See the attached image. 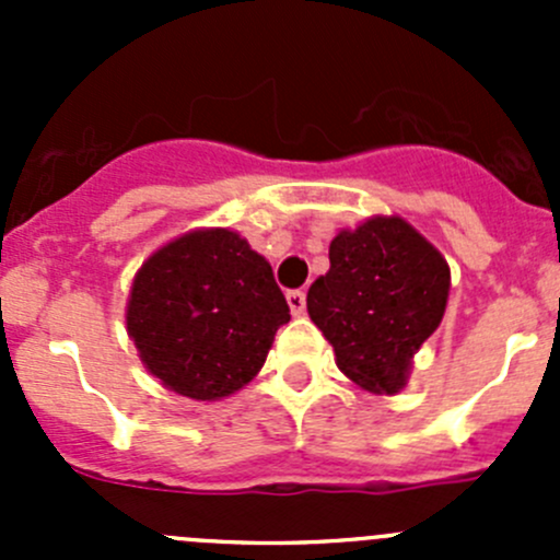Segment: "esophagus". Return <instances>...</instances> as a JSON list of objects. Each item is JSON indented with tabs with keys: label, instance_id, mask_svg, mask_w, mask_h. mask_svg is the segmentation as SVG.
Wrapping results in <instances>:
<instances>
[{
	"label": "esophagus",
	"instance_id": "1",
	"mask_svg": "<svg viewBox=\"0 0 560 560\" xmlns=\"http://www.w3.org/2000/svg\"><path fill=\"white\" fill-rule=\"evenodd\" d=\"M287 303H290V312L295 316H301L306 312V292L303 290H290L287 292Z\"/></svg>",
	"mask_w": 560,
	"mask_h": 560
}]
</instances>
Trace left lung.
<instances>
[{"label": "left lung", "mask_w": 560, "mask_h": 560, "mask_svg": "<svg viewBox=\"0 0 560 560\" xmlns=\"http://www.w3.org/2000/svg\"><path fill=\"white\" fill-rule=\"evenodd\" d=\"M447 298L450 265L439 248L400 217H374L332 238L330 270L308 287L306 306L341 374L374 395H395Z\"/></svg>", "instance_id": "1"}]
</instances>
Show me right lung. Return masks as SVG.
<instances>
[{
	"label": "right lung",
	"instance_id": "add662e5",
	"mask_svg": "<svg viewBox=\"0 0 560 560\" xmlns=\"http://www.w3.org/2000/svg\"><path fill=\"white\" fill-rule=\"evenodd\" d=\"M290 306L268 259L238 233L191 230L156 248L132 281L127 332L167 389L219 400L257 376Z\"/></svg>",
	"mask_w": 560,
	"mask_h": 560
}]
</instances>
